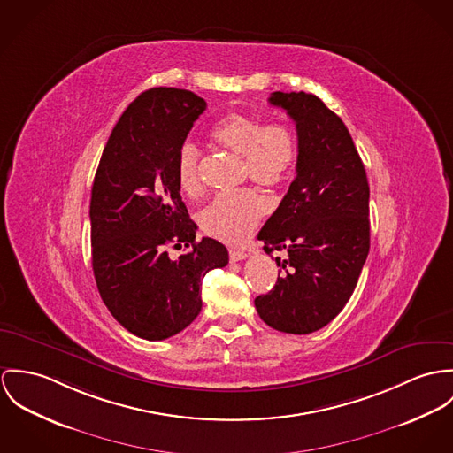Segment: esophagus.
Here are the masks:
<instances>
[{"label":"esophagus","instance_id":"esophagus-1","mask_svg":"<svg viewBox=\"0 0 453 453\" xmlns=\"http://www.w3.org/2000/svg\"><path fill=\"white\" fill-rule=\"evenodd\" d=\"M243 258H247V251L229 250V260L231 262H238V260H243Z\"/></svg>","mask_w":453,"mask_h":453}]
</instances>
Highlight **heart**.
Masks as SVG:
<instances>
[{"label": "heart", "mask_w": 453, "mask_h": 453, "mask_svg": "<svg viewBox=\"0 0 453 453\" xmlns=\"http://www.w3.org/2000/svg\"><path fill=\"white\" fill-rule=\"evenodd\" d=\"M211 141L227 151L242 156L243 175L264 188H280L290 177L297 163V139L294 130L280 121L265 123L245 112H229L210 132ZM177 180L182 191L196 198L203 191L202 154L189 142L177 152ZM269 206L250 189L220 195L200 213L204 234L229 243H243Z\"/></svg>", "instance_id": "heart-1"}]
</instances>
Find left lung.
I'll list each match as a JSON object with an SVG mask.
<instances>
[{"instance_id":"1","label":"left lung","mask_w":453,"mask_h":453,"mask_svg":"<svg viewBox=\"0 0 453 453\" xmlns=\"http://www.w3.org/2000/svg\"><path fill=\"white\" fill-rule=\"evenodd\" d=\"M269 102L296 121L297 177L258 233L276 257L278 281L255 299L271 328L303 335L328 325L351 299L370 250V188L342 119L305 92H274ZM280 271V273H281Z\"/></svg>"}]
</instances>
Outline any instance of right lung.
<instances>
[{
    "label": "right lung",
    "mask_w": 453,
    "mask_h": 453,
    "mask_svg": "<svg viewBox=\"0 0 453 453\" xmlns=\"http://www.w3.org/2000/svg\"><path fill=\"white\" fill-rule=\"evenodd\" d=\"M204 109L189 90L142 92L112 128L94 179L97 288L114 319L146 341L189 326L202 311L204 274L229 262L217 240L196 242L177 180V152ZM170 246L185 253L173 259Z\"/></svg>",
    "instance_id": "right-lung-1"
}]
</instances>
